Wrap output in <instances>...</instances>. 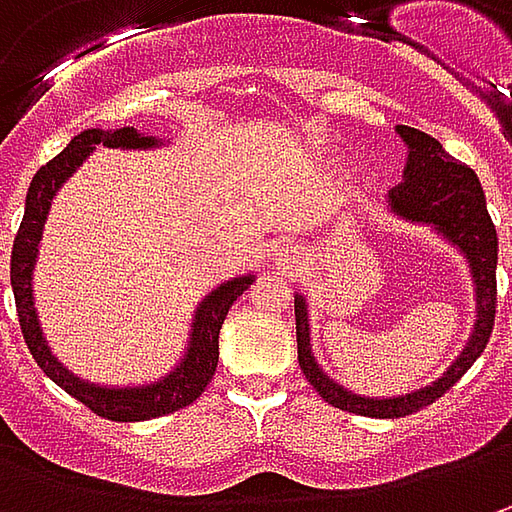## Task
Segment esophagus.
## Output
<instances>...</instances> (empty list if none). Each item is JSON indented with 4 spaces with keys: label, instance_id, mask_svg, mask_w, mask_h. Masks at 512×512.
Segmentation results:
<instances>
[{
    "label": "esophagus",
    "instance_id": "esophagus-1",
    "mask_svg": "<svg viewBox=\"0 0 512 512\" xmlns=\"http://www.w3.org/2000/svg\"><path fill=\"white\" fill-rule=\"evenodd\" d=\"M276 259H279V265L287 267V270H293V267L302 265V256H299V250H296V247H282V250H276Z\"/></svg>",
    "mask_w": 512,
    "mask_h": 512
}]
</instances>
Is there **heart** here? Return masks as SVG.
<instances>
[{"label": "heart", "mask_w": 512, "mask_h": 512, "mask_svg": "<svg viewBox=\"0 0 512 512\" xmlns=\"http://www.w3.org/2000/svg\"><path fill=\"white\" fill-rule=\"evenodd\" d=\"M313 156L322 162V165H333L336 159H339V150L336 148H316L313 150Z\"/></svg>", "instance_id": "obj_1"}]
</instances>
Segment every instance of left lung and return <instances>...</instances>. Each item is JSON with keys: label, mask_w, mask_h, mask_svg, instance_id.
Segmentation results:
<instances>
[{"label": "left lung", "mask_w": 512, "mask_h": 512, "mask_svg": "<svg viewBox=\"0 0 512 512\" xmlns=\"http://www.w3.org/2000/svg\"><path fill=\"white\" fill-rule=\"evenodd\" d=\"M396 133L407 145V162H404L402 185L393 187L387 196V213L410 222V225L427 227L433 236H439L444 245H450L464 259L473 279V302H476V319L470 327V336L464 342L462 353L450 362L439 379L422 384L416 390H404L393 396H362L342 382H336L319 359L313 356V339H310V310L302 293L293 296L296 305V342H299V367L313 390L327 404L373 416V419H399L433 404L444 390L462 379L470 364L482 356L487 339L493 333L496 319V262H499V239L496 227L490 222L487 202L479 176L473 170L456 162L447 150L422 130L396 125Z\"/></svg>", "instance_id": "left-lung-1"}]
</instances>
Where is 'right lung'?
Returning a JSON list of instances; mask_svg holds the SVG:
<instances>
[{
  "label": "right lung",
  "mask_w": 512,
  "mask_h": 512,
  "mask_svg": "<svg viewBox=\"0 0 512 512\" xmlns=\"http://www.w3.org/2000/svg\"><path fill=\"white\" fill-rule=\"evenodd\" d=\"M99 145L119 150H156L170 145V139L145 136L130 125L113 130L88 128L79 136H73L68 148L59 156H53L48 165L36 170V176L28 187V196H25V216H22V225H19L16 242H13V253H10V287H13V299H16L22 336H25L36 364L45 370L50 382L59 384L76 402L90 407L102 419L145 422V419H156V416L173 413L179 407H187L202 396V390L216 373L219 330L225 325L227 310L233 307V302L245 293L247 287L256 282V276L253 273L233 276V279L213 287L196 305L190 327H187L185 350H182L179 362L173 364L165 376L142 384H99L88 382V379L68 370L59 362V356L53 353L48 336L42 330V322H39L36 296H33V270H36L42 233H45V222H48L50 205H53L56 193L62 190V185L76 170L88 162L90 153Z\"/></svg>",
  "instance_id": "obj_1"
}]
</instances>
